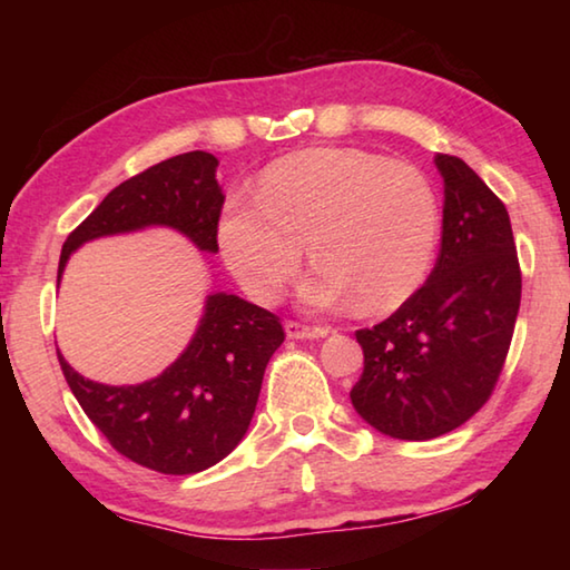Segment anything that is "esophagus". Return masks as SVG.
Listing matches in <instances>:
<instances>
[{"mask_svg": "<svg viewBox=\"0 0 570 570\" xmlns=\"http://www.w3.org/2000/svg\"><path fill=\"white\" fill-rule=\"evenodd\" d=\"M284 330H286L288 340H322V336L330 334L326 326H306L298 322H286Z\"/></svg>", "mask_w": 570, "mask_h": 570, "instance_id": "1", "label": "esophagus"}]
</instances>
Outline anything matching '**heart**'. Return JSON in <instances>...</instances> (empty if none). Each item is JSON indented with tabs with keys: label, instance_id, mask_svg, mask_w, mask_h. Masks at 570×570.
<instances>
[{
	"label": "heart",
	"instance_id": "b5f03b06",
	"mask_svg": "<svg viewBox=\"0 0 570 570\" xmlns=\"http://www.w3.org/2000/svg\"><path fill=\"white\" fill-rule=\"evenodd\" d=\"M220 256L258 304L282 294L308 240L316 266L298 298L314 308L356 302L364 314L402 306L430 274L440 238L435 188L407 163L356 148L278 160L220 210Z\"/></svg>",
	"mask_w": 570,
	"mask_h": 570
}]
</instances>
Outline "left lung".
Instances as JSON below:
<instances>
[{
	"instance_id": "8db88e82",
	"label": "left lung",
	"mask_w": 570,
	"mask_h": 570,
	"mask_svg": "<svg viewBox=\"0 0 570 570\" xmlns=\"http://www.w3.org/2000/svg\"><path fill=\"white\" fill-rule=\"evenodd\" d=\"M435 166L445 186L438 264L390 320L356 332L364 372L352 404L394 440L445 435L488 402L520 308L503 200L465 160L438 153Z\"/></svg>"
}]
</instances>
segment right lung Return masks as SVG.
Returning a JSON list of instances; mask_svg holds the SVG:
<instances>
[{"mask_svg": "<svg viewBox=\"0 0 570 570\" xmlns=\"http://www.w3.org/2000/svg\"><path fill=\"white\" fill-rule=\"evenodd\" d=\"M218 160L190 150L112 188L67 236L57 284L88 240L173 228L204 254H216L224 190ZM276 316L236 294L210 292L186 350L158 377L140 384H102L82 377L57 352L75 400L110 445L163 475H193L244 440L262 392L266 364L282 346Z\"/></svg>", "mask_w": 570, "mask_h": 570, "instance_id": "add662e5", "label": "right lung"}]
</instances>
